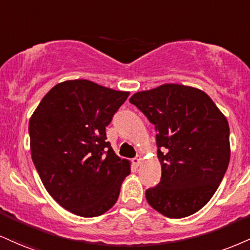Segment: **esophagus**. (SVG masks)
<instances>
[{
	"label": "esophagus",
	"instance_id": "esophagus-1",
	"mask_svg": "<svg viewBox=\"0 0 250 250\" xmlns=\"http://www.w3.org/2000/svg\"><path fill=\"white\" fill-rule=\"evenodd\" d=\"M141 163H142V158H140V157H135L134 159H133V164L135 165V167H140L141 165Z\"/></svg>",
	"mask_w": 250,
	"mask_h": 250
}]
</instances>
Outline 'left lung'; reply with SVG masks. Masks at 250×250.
<instances>
[{"instance_id": "8db88e82", "label": "left lung", "mask_w": 250, "mask_h": 250, "mask_svg": "<svg viewBox=\"0 0 250 250\" xmlns=\"http://www.w3.org/2000/svg\"><path fill=\"white\" fill-rule=\"evenodd\" d=\"M155 125L162 167L149 205L167 218L194 214L220 185L230 158L226 116L201 89L164 83L129 99Z\"/></svg>"}]
</instances>
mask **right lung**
I'll list each match as a JSON object with an SVG mask.
<instances>
[{
  "mask_svg": "<svg viewBox=\"0 0 250 250\" xmlns=\"http://www.w3.org/2000/svg\"><path fill=\"white\" fill-rule=\"evenodd\" d=\"M85 79L51 88L30 117V150L51 197L73 214L93 218L115 205L130 162L106 142V127L127 100Z\"/></svg>",
  "mask_w": 250,
  "mask_h": 250,
  "instance_id": "right-lung-1",
  "label": "right lung"
}]
</instances>
